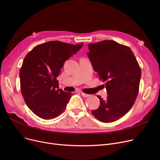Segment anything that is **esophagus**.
<instances>
[{
  "instance_id": "obj_1",
  "label": "esophagus",
  "mask_w": 160,
  "mask_h": 160,
  "mask_svg": "<svg viewBox=\"0 0 160 160\" xmlns=\"http://www.w3.org/2000/svg\"><path fill=\"white\" fill-rule=\"evenodd\" d=\"M81 94H82V95L83 97H89V95H88V94H86V93H81Z\"/></svg>"
}]
</instances>
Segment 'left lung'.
Returning a JSON list of instances; mask_svg holds the SVG:
<instances>
[{"instance_id":"8db88e82","label":"left lung","mask_w":160,"mask_h":160,"mask_svg":"<svg viewBox=\"0 0 160 160\" xmlns=\"http://www.w3.org/2000/svg\"><path fill=\"white\" fill-rule=\"evenodd\" d=\"M88 58L99 78L106 82L108 97L97 95L100 106L91 113L103 122L119 119L133 106L138 95L141 71L128 47L105 40L88 45Z\"/></svg>"}]
</instances>
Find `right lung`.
Segmentation results:
<instances>
[{
  "mask_svg": "<svg viewBox=\"0 0 160 160\" xmlns=\"http://www.w3.org/2000/svg\"><path fill=\"white\" fill-rule=\"evenodd\" d=\"M83 45L52 41L37 45L25 56L19 72L21 93L30 110L41 118L53 119L65 110L72 93L59 89L56 78L65 62Z\"/></svg>",
  "mask_w": 160,
  "mask_h": 160,
  "instance_id": "obj_1",
  "label": "right lung"
}]
</instances>
